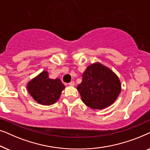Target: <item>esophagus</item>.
Listing matches in <instances>:
<instances>
[{"label":"esophagus","instance_id":"obj_1","mask_svg":"<svg viewBox=\"0 0 150 150\" xmlns=\"http://www.w3.org/2000/svg\"><path fill=\"white\" fill-rule=\"evenodd\" d=\"M68 85H69V86H74L75 85V83L74 81H71V82H70V83H68Z\"/></svg>","mask_w":150,"mask_h":150}]
</instances>
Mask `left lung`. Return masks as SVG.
Returning <instances> with one entry per match:
<instances>
[{
  "instance_id": "obj_1",
  "label": "left lung",
  "mask_w": 150,
  "mask_h": 150,
  "mask_svg": "<svg viewBox=\"0 0 150 150\" xmlns=\"http://www.w3.org/2000/svg\"><path fill=\"white\" fill-rule=\"evenodd\" d=\"M84 104L92 109H103L111 105L120 95L122 85L116 74L102 63L89 65L77 87Z\"/></svg>"
}]
</instances>
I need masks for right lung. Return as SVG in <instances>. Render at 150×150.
<instances>
[{
    "instance_id": "add662e5",
    "label": "right lung",
    "mask_w": 150,
    "mask_h": 150,
    "mask_svg": "<svg viewBox=\"0 0 150 150\" xmlns=\"http://www.w3.org/2000/svg\"><path fill=\"white\" fill-rule=\"evenodd\" d=\"M27 91L35 101L45 106L52 105L58 101L65 86L59 79H51L46 70L27 83Z\"/></svg>"
}]
</instances>
